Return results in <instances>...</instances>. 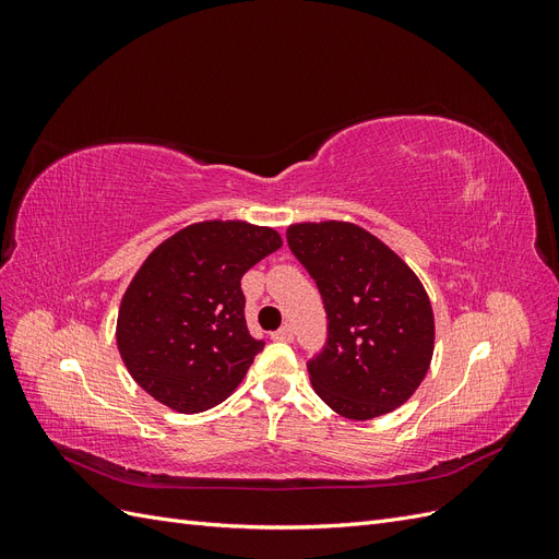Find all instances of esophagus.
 Returning <instances> with one entry per match:
<instances>
[{"mask_svg": "<svg viewBox=\"0 0 559 559\" xmlns=\"http://www.w3.org/2000/svg\"><path fill=\"white\" fill-rule=\"evenodd\" d=\"M273 341H280V343H292L294 341V331L292 326H282L280 331L273 333Z\"/></svg>", "mask_w": 559, "mask_h": 559, "instance_id": "esophagus-1", "label": "esophagus"}]
</instances>
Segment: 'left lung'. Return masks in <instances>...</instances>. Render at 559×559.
I'll return each mask as SVG.
<instances>
[{"label":"left lung","instance_id":"left-lung-1","mask_svg":"<svg viewBox=\"0 0 559 559\" xmlns=\"http://www.w3.org/2000/svg\"><path fill=\"white\" fill-rule=\"evenodd\" d=\"M286 240L317 282L329 317L326 347L308 364L314 392L347 419L396 411L433 357V310L419 277L394 249L349 222L292 224Z\"/></svg>","mask_w":559,"mask_h":559}]
</instances>
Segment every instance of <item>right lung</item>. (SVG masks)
<instances>
[{
    "label": "right lung",
    "mask_w": 559,
    "mask_h": 559,
    "mask_svg": "<svg viewBox=\"0 0 559 559\" xmlns=\"http://www.w3.org/2000/svg\"><path fill=\"white\" fill-rule=\"evenodd\" d=\"M280 247L275 228L210 218L151 251L116 319V345L132 380L183 415L226 401L263 349L247 329L240 280Z\"/></svg>",
    "instance_id": "right-lung-1"
}]
</instances>
